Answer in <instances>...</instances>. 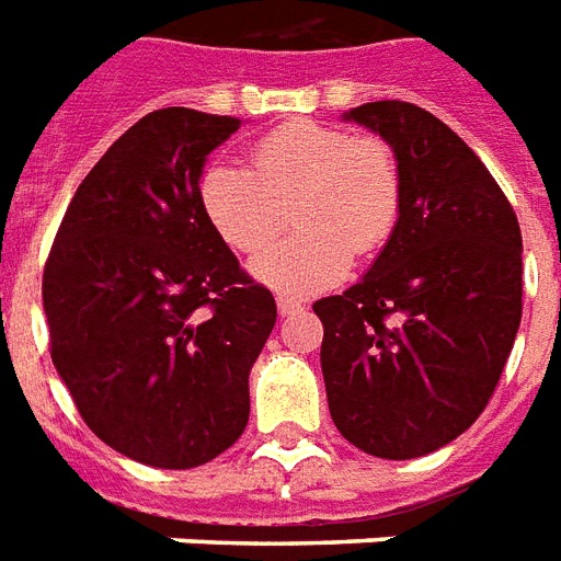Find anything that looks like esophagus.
<instances>
[{
	"label": "esophagus",
	"mask_w": 561,
	"mask_h": 561,
	"mask_svg": "<svg viewBox=\"0 0 561 561\" xmlns=\"http://www.w3.org/2000/svg\"><path fill=\"white\" fill-rule=\"evenodd\" d=\"M276 306H279L282 317L299 314V311H302V302H297V299H288V297H276Z\"/></svg>",
	"instance_id": "1"
}]
</instances>
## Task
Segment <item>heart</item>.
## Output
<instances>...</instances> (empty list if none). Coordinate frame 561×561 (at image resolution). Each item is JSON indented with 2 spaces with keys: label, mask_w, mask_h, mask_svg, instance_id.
<instances>
[{
  "label": "heart",
  "mask_w": 561,
  "mask_h": 561,
  "mask_svg": "<svg viewBox=\"0 0 561 561\" xmlns=\"http://www.w3.org/2000/svg\"><path fill=\"white\" fill-rule=\"evenodd\" d=\"M197 197L211 229L238 253H257L294 210L298 232L255 255L250 271L267 288L306 297L337 285L355 253H375L390 238L401 178L381 139L294 122L253 145V171L209 162Z\"/></svg>",
  "instance_id": "heart-1"
}]
</instances>
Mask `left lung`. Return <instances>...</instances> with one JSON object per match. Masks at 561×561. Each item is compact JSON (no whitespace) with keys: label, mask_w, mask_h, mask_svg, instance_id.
I'll use <instances>...</instances> for the list:
<instances>
[{"label":"left lung","mask_w":561,"mask_h":561,"mask_svg":"<svg viewBox=\"0 0 561 561\" xmlns=\"http://www.w3.org/2000/svg\"><path fill=\"white\" fill-rule=\"evenodd\" d=\"M392 148L401 209L364 279L314 302L337 431L413 460L469 431L522 325V229L478 153L408 101L343 113Z\"/></svg>","instance_id":"left-lung-1"}]
</instances>
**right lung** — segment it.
<instances>
[{
	"label": "right lung",
	"mask_w": 561,
	"mask_h": 561,
	"mask_svg": "<svg viewBox=\"0 0 561 561\" xmlns=\"http://www.w3.org/2000/svg\"><path fill=\"white\" fill-rule=\"evenodd\" d=\"M241 118L153 110L83 178L43 273L57 375L90 431L153 469L224 454L250 419V369L276 323L211 229L197 183Z\"/></svg>",
	"instance_id": "right-lung-1"
}]
</instances>
